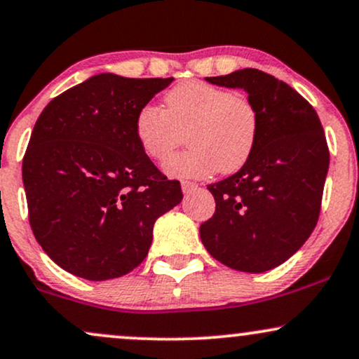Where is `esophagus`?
Returning a JSON list of instances; mask_svg holds the SVG:
<instances>
[{
    "instance_id": "1",
    "label": "esophagus",
    "mask_w": 359,
    "mask_h": 359,
    "mask_svg": "<svg viewBox=\"0 0 359 359\" xmlns=\"http://www.w3.org/2000/svg\"><path fill=\"white\" fill-rule=\"evenodd\" d=\"M198 191V185L196 182H189V180H184L182 182V192L184 194H192Z\"/></svg>"
}]
</instances>
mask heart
I'll return each mask as SVG.
<instances>
[{
	"instance_id": "1",
	"label": "heart",
	"mask_w": 359,
	"mask_h": 359,
	"mask_svg": "<svg viewBox=\"0 0 359 359\" xmlns=\"http://www.w3.org/2000/svg\"><path fill=\"white\" fill-rule=\"evenodd\" d=\"M184 133L189 149L170 155ZM135 137L152 161L179 179L232 174L244 167L259 137V115L252 102L205 81H185L163 98V110L145 105L135 116Z\"/></svg>"
}]
</instances>
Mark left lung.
Returning <instances> with one entry per match:
<instances>
[{
    "label": "left lung",
    "instance_id": "8db88e82",
    "mask_svg": "<svg viewBox=\"0 0 359 359\" xmlns=\"http://www.w3.org/2000/svg\"><path fill=\"white\" fill-rule=\"evenodd\" d=\"M209 83L243 88L259 115V137L244 167L210 184L215 212L198 229L212 257L243 273L287 261L316 227L330 150L316 110L287 83L244 68Z\"/></svg>",
    "mask_w": 359,
    "mask_h": 359
}]
</instances>
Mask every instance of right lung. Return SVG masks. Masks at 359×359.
Instances as JSON below:
<instances>
[{"label": "right lung", "instance_id": "1", "mask_svg": "<svg viewBox=\"0 0 359 359\" xmlns=\"http://www.w3.org/2000/svg\"><path fill=\"white\" fill-rule=\"evenodd\" d=\"M172 80L100 73L38 116L23 158L29 226L62 269L88 280L128 274L155 221L182 201L135 137L138 110Z\"/></svg>", "mask_w": 359, "mask_h": 359}]
</instances>
